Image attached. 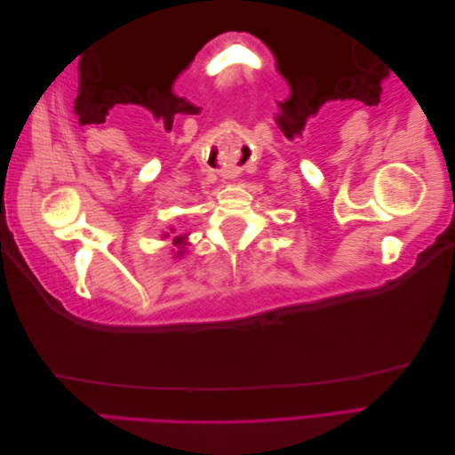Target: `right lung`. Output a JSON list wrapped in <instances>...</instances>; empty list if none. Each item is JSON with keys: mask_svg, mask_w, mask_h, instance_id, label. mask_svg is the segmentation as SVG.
<instances>
[{"mask_svg": "<svg viewBox=\"0 0 455 455\" xmlns=\"http://www.w3.org/2000/svg\"><path fill=\"white\" fill-rule=\"evenodd\" d=\"M164 237H169V233H164ZM184 241H186V235H178V237H174V244H178V246H184V244H186ZM182 254H184L182 251H178V252H176V256H182Z\"/></svg>", "mask_w": 455, "mask_h": 455, "instance_id": "add662e5", "label": "right lung"}]
</instances>
